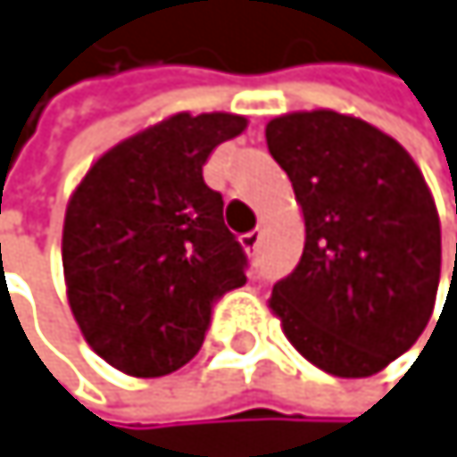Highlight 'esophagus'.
<instances>
[{
    "mask_svg": "<svg viewBox=\"0 0 457 457\" xmlns=\"http://www.w3.org/2000/svg\"><path fill=\"white\" fill-rule=\"evenodd\" d=\"M260 238H262V233H260V230H252V233L241 236V246H244L246 252H254V249L260 246Z\"/></svg>",
    "mask_w": 457,
    "mask_h": 457,
    "instance_id": "esophagus-1",
    "label": "esophagus"
}]
</instances>
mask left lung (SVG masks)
<instances>
[{"label": "left lung", "instance_id": "left-lung-1", "mask_svg": "<svg viewBox=\"0 0 457 457\" xmlns=\"http://www.w3.org/2000/svg\"><path fill=\"white\" fill-rule=\"evenodd\" d=\"M266 142L304 216L302 260L269 307L320 370L373 376L433 315L442 224L430 188L406 147L353 114L290 112L269 122Z\"/></svg>", "mask_w": 457, "mask_h": 457}]
</instances>
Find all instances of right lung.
Wrapping results in <instances>:
<instances>
[{
  "label": "right lung",
  "instance_id": "1",
  "mask_svg": "<svg viewBox=\"0 0 457 457\" xmlns=\"http://www.w3.org/2000/svg\"><path fill=\"white\" fill-rule=\"evenodd\" d=\"M246 117L178 112L117 142L68 200L62 269L81 335L134 378L170 376L197 356L213 302L246 282V254L203 180L216 145Z\"/></svg>",
  "mask_w": 457,
  "mask_h": 457
}]
</instances>
